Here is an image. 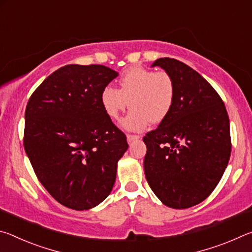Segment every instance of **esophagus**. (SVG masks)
Listing matches in <instances>:
<instances>
[{"label":"esophagus","mask_w":252,"mask_h":252,"mask_svg":"<svg viewBox=\"0 0 252 252\" xmlns=\"http://www.w3.org/2000/svg\"><path fill=\"white\" fill-rule=\"evenodd\" d=\"M139 138H140V135H136V134H126L127 142H132V141H133V140H136V139H139Z\"/></svg>","instance_id":"esophagus-1"}]
</instances>
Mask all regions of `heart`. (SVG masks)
<instances>
[{
	"label": "heart",
	"instance_id": "heart-1",
	"mask_svg": "<svg viewBox=\"0 0 252 252\" xmlns=\"http://www.w3.org/2000/svg\"><path fill=\"white\" fill-rule=\"evenodd\" d=\"M177 87L167 71H155L132 66L119 79V89L106 85L102 89L100 101L106 116L118 120L132 106L123 126L131 131L146 129L149 123H160L171 113Z\"/></svg>",
	"mask_w": 252,
	"mask_h": 252
}]
</instances>
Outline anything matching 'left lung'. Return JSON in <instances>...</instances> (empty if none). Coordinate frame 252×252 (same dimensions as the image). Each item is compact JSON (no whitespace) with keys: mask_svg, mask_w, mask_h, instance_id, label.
Segmentation results:
<instances>
[{"mask_svg":"<svg viewBox=\"0 0 252 252\" xmlns=\"http://www.w3.org/2000/svg\"><path fill=\"white\" fill-rule=\"evenodd\" d=\"M156 65L172 75L177 93L169 117L144 135V173L165 206L187 209L210 195L227 168L229 117L218 92L197 71L170 58Z\"/></svg>","mask_w":252,"mask_h":252,"instance_id":"left-lung-1","label":"left lung"}]
</instances>
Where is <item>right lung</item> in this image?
<instances>
[{"mask_svg":"<svg viewBox=\"0 0 252 252\" xmlns=\"http://www.w3.org/2000/svg\"><path fill=\"white\" fill-rule=\"evenodd\" d=\"M118 72L99 64H69L30 96L23 144L34 172L59 203L88 210L110 194L126 136L102 108V89Z\"/></svg>","mask_w":252,"mask_h":252,"instance_id":"right-lung-1","label":"right lung"}]
</instances>
